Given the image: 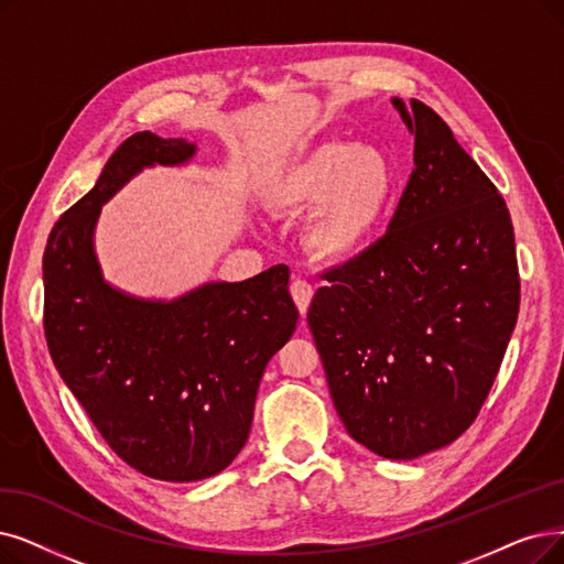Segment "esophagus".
Instances as JSON below:
<instances>
[{
  "label": "esophagus",
  "mask_w": 564,
  "mask_h": 564,
  "mask_svg": "<svg viewBox=\"0 0 564 564\" xmlns=\"http://www.w3.org/2000/svg\"><path fill=\"white\" fill-rule=\"evenodd\" d=\"M291 296H294V303H296V307L301 312V317H305V312L310 307V301L314 296L312 284H307L305 280H294V282H291Z\"/></svg>",
  "instance_id": "esophagus-1"
}]
</instances>
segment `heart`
<instances>
[{"instance_id": "1", "label": "heart", "mask_w": 564, "mask_h": 564, "mask_svg": "<svg viewBox=\"0 0 564 564\" xmlns=\"http://www.w3.org/2000/svg\"><path fill=\"white\" fill-rule=\"evenodd\" d=\"M395 185L398 173L387 150L324 141L270 185L265 206L278 217L314 210L305 227L307 252L324 263H349L384 227Z\"/></svg>"}]
</instances>
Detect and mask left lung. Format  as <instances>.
I'll return each mask as SVG.
<instances>
[{"instance_id": "8db88e82", "label": "left lung", "mask_w": 564, "mask_h": 564, "mask_svg": "<svg viewBox=\"0 0 564 564\" xmlns=\"http://www.w3.org/2000/svg\"><path fill=\"white\" fill-rule=\"evenodd\" d=\"M391 104L414 137L410 183L387 236L326 275L307 324L347 433L412 460L477 419L521 282L505 198L433 108Z\"/></svg>"}]
</instances>
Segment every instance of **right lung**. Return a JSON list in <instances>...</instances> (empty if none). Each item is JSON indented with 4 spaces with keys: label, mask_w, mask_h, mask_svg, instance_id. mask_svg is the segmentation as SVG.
I'll use <instances>...</instances> for the list:
<instances>
[{
    "label": "right lung",
    "mask_w": 564,
    "mask_h": 564,
    "mask_svg": "<svg viewBox=\"0 0 564 564\" xmlns=\"http://www.w3.org/2000/svg\"><path fill=\"white\" fill-rule=\"evenodd\" d=\"M194 156L187 139L133 133L57 219L43 254V328L64 384L127 465L175 484L208 479L240 454L268 360L299 324L284 263L171 301L104 278L95 247L104 204L143 169Z\"/></svg>",
    "instance_id": "1"
}]
</instances>
